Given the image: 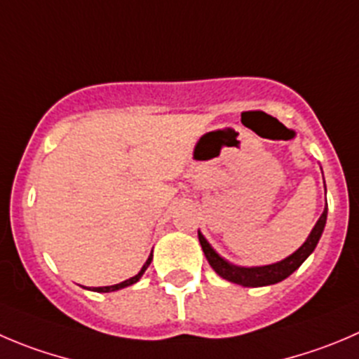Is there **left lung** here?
<instances>
[{
  "label": "left lung",
  "instance_id": "1",
  "mask_svg": "<svg viewBox=\"0 0 359 359\" xmlns=\"http://www.w3.org/2000/svg\"><path fill=\"white\" fill-rule=\"evenodd\" d=\"M326 217H327V206L324 208L323 215H320V218L317 220L316 227L312 229V233H310V236L306 238L305 243H303L294 254L289 255L287 259L269 266L240 268V266L229 264L227 261H224V259H222L220 255L210 247V243L204 240V236L201 233H199V241H201V247H203L204 255H206L208 262H210V266L222 276V278L229 280V282H233V284L243 285V287H262V285H271V284H276V282H282V280L287 278L291 273H294L296 269L303 264V261H305V259L313 252L320 234H323L324 225H326Z\"/></svg>",
  "mask_w": 359,
  "mask_h": 359
}]
</instances>
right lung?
I'll return each mask as SVG.
<instances>
[{
	"label": "right lung",
	"instance_id": "right-lung-1",
	"mask_svg": "<svg viewBox=\"0 0 359 359\" xmlns=\"http://www.w3.org/2000/svg\"><path fill=\"white\" fill-rule=\"evenodd\" d=\"M151 259H153V255H149V257H148V261L144 262V266H142V269H141V271H139L137 275H135V276H132V278L125 280V282H121V284H116V285H107V287H95L93 291H97V292H112V291H118V289L128 287V285L135 284V282H137V280L141 278V276H142V273H144L146 269H148V266H149V262H151Z\"/></svg>",
	"mask_w": 359,
	"mask_h": 359
}]
</instances>
